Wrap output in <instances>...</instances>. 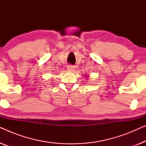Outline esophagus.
<instances>
[{"mask_svg": "<svg viewBox=\"0 0 146 146\" xmlns=\"http://www.w3.org/2000/svg\"><path fill=\"white\" fill-rule=\"evenodd\" d=\"M75 69V67L73 65H68L67 66V70L68 71H74V70Z\"/></svg>", "mask_w": 146, "mask_h": 146, "instance_id": "34e87169", "label": "esophagus"}]
</instances>
